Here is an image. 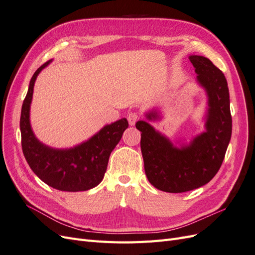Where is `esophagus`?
I'll return each mask as SVG.
<instances>
[{
	"label": "esophagus",
	"instance_id": "1",
	"mask_svg": "<svg viewBox=\"0 0 255 255\" xmlns=\"http://www.w3.org/2000/svg\"><path fill=\"white\" fill-rule=\"evenodd\" d=\"M140 115L137 112H130L128 115V121L129 123V126H135V123L139 120Z\"/></svg>",
	"mask_w": 255,
	"mask_h": 255
}]
</instances>
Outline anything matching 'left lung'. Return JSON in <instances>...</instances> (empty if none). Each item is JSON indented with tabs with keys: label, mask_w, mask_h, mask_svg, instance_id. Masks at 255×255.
I'll return each instance as SVG.
<instances>
[{
	"label": "left lung",
	"mask_w": 255,
	"mask_h": 255,
	"mask_svg": "<svg viewBox=\"0 0 255 255\" xmlns=\"http://www.w3.org/2000/svg\"><path fill=\"white\" fill-rule=\"evenodd\" d=\"M198 82L208 96L206 132L189 146L177 149L148 122L138 121L144 171L154 187L166 192H185L203 186L220 169L232 135L230 95L225 74L212 61L199 55L189 57ZM155 117L154 114L148 118Z\"/></svg>",
	"instance_id": "1"
}]
</instances>
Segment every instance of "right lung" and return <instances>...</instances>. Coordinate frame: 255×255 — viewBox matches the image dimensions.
<instances>
[{"label":"right lung","mask_w":255,"mask_h":255,"mask_svg":"<svg viewBox=\"0 0 255 255\" xmlns=\"http://www.w3.org/2000/svg\"><path fill=\"white\" fill-rule=\"evenodd\" d=\"M49 63L38 68L32 76L22 104V151L30 169L49 186L61 191L88 190L103 180L111 153L120 141L128 122L126 118L116 121L104 127L88 141L69 150L51 149L38 141L29 125V104L37 75Z\"/></svg>","instance_id":"right-lung-1"}]
</instances>
